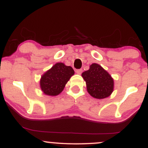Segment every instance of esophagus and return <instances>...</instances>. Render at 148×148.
<instances>
[{
  "instance_id": "obj_1",
  "label": "esophagus",
  "mask_w": 148,
  "mask_h": 148,
  "mask_svg": "<svg viewBox=\"0 0 148 148\" xmlns=\"http://www.w3.org/2000/svg\"><path fill=\"white\" fill-rule=\"evenodd\" d=\"M82 72H83V69H76V74H81Z\"/></svg>"
}]
</instances>
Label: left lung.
Returning <instances> with one entry per match:
<instances>
[{
    "mask_svg": "<svg viewBox=\"0 0 148 148\" xmlns=\"http://www.w3.org/2000/svg\"><path fill=\"white\" fill-rule=\"evenodd\" d=\"M82 76L88 93L96 99H104L113 90V79L99 64H92L88 70L82 73Z\"/></svg>",
    "mask_w": 148,
    "mask_h": 148,
    "instance_id": "obj_1",
    "label": "left lung"
}]
</instances>
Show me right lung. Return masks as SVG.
<instances>
[{"label":"right lung","mask_w":148,"mask_h":148,"mask_svg":"<svg viewBox=\"0 0 148 148\" xmlns=\"http://www.w3.org/2000/svg\"><path fill=\"white\" fill-rule=\"evenodd\" d=\"M74 74L72 67L64 65L62 62L56 63L42 76V90L47 95H58L63 90L65 84Z\"/></svg>","instance_id":"add662e5"}]
</instances>
